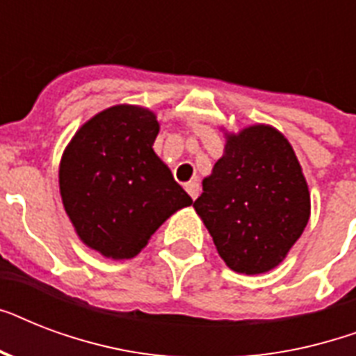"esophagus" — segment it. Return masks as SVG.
<instances>
[{
    "label": "esophagus",
    "instance_id": "34e87169",
    "mask_svg": "<svg viewBox=\"0 0 356 356\" xmlns=\"http://www.w3.org/2000/svg\"><path fill=\"white\" fill-rule=\"evenodd\" d=\"M184 188H186V192H188L192 200H197V195H200V184L195 183V181H190V183H186Z\"/></svg>",
    "mask_w": 356,
    "mask_h": 356
}]
</instances>
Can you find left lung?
Returning <instances> with one entry per match:
<instances>
[{
    "instance_id": "obj_1",
    "label": "left lung",
    "mask_w": 356,
    "mask_h": 356,
    "mask_svg": "<svg viewBox=\"0 0 356 356\" xmlns=\"http://www.w3.org/2000/svg\"><path fill=\"white\" fill-rule=\"evenodd\" d=\"M194 209L225 264L254 275L275 268L298 242L310 194L288 140L273 127L253 125L229 136Z\"/></svg>"
}]
</instances>
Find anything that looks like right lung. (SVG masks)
<instances>
[{
  "instance_id": "add662e5",
  "label": "right lung",
  "mask_w": 356,
  "mask_h": 356,
  "mask_svg": "<svg viewBox=\"0 0 356 356\" xmlns=\"http://www.w3.org/2000/svg\"><path fill=\"white\" fill-rule=\"evenodd\" d=\"M147 108L118 105L77 131L63 155L58 184L79 238L105 257L133 259L173 212L192 205L155 155Z\"/></svg>"
}]
</instances>
